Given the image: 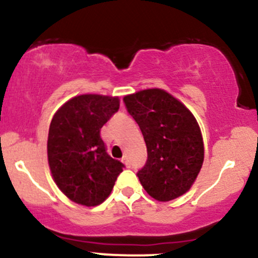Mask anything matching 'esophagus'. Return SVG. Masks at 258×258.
Returning a JSON list of instances; mask_svg holds the SVG:
<instances>
[{
    "label": "esophagus",
    "instance_id": "1",
    "mask_svg": "<svg viewBox=\"0 0 258 258\" xmlns=\"http://www.w3.org/2000/svg\"><path fill=\"white\" fill-rule=\"evenodd\" d=\"M122 162H123V164L126 165L127 168H130L131 167V161H130V158L127 156H124L123 158H122Z\"/></svg>",
    "mask_w": 258,
    "mask_h": 258
}]
</instances>
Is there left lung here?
I'll return each mask as SVG.
<instances>
[{
	"label": "left lung",
	"instance_id": "1",
	"mask_svg": "<svg viewBox=\"0 0 258 258\" xmlns=\"http://www.w3.org/2000/svg\"><path fill=\"white\" fill-rule=\"evenodd\" d=\"M123 102L147 146V161L137 172L145 190L159 202L186 193L204 162L202 132L193 113L161 89L127 95Z\"/></svg>",
	"mask_w": 258,
	"mask_h": 258
}]
</instances>
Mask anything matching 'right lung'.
<instances>
[{"label": "right lung", "instance_id": "obj_1", "mask_svg": "<svg viewBox=\"0 0 258 258\" xmlns=\"http://www.w3.org/2000/svg\"><path fill=\"white\" fill-rule=\"evenodd\" d=\"M118 108V97L80 95L65 102L50 122L47 147L51 175L74 203L101 204L124 168L107 153L100 136Z\"/></svg>", "mask_w": 258, "mask_h": 258}]
</instances>
